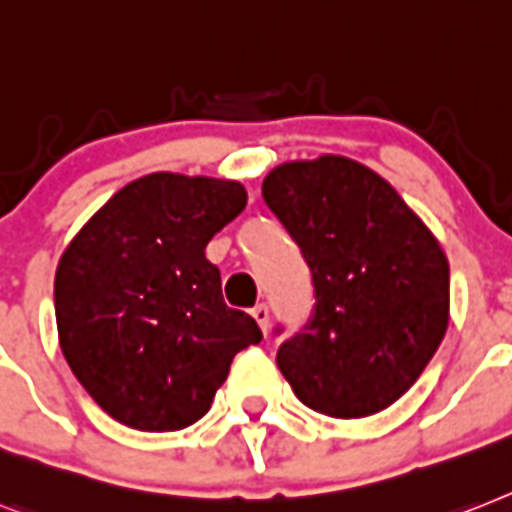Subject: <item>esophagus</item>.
<instances>
[{
  "mask_svg": "<svg viewBox=\"0 0 512 512\" xmlns=\"http://www.w3.org/2000/svg\"><path fill=\"white\" fill-rule=\"evenodd\" d=\"M251 316H253V319H256V322H259L261 332H264V335H266V329H269V308H266L264 303H259V306H253Z\"/></svg>",
  "mask_w": 512,
  "mask_h": 512,
  "instance_id": "1",
  "label": "esophagus"
}]
</instances>
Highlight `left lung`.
<instances>
[{"label":"left lung","mask_w":512,"mask_h":512,"mask_svg":"<svg viewBox=\"0 0 512 512\" xmlns=\"http://www.w3.org/2000/svg\"><path fill=\"white\" fill-rule=\"evenodd\" d=\"M298 243L314 314L277 350L303 405L332 418L384 411L421 377L450 319V266L384 177L345 159L285 162L261 185Z\"/></svg>","instance_id":"obj_1"}]
</instances>
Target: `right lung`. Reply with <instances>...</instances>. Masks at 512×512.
Wrapping results in <instances>:
<instances>
[{
    "label": "right lung",
    "instance_id": "add662e5",
    "mask_svg": "<svg viewBox=\"0 0 512 512\" xmlns=\"http://www.w3.org/2000/svg\"><path fill=\"white\" fill-rule=\"evenodd\" d=\"M235 180L154 172L117 190L54 277L59 348L114 421L177 432L211 408L259 324L222 298L206 243L246 209Z\"/></svg>",
    "mask_w": 512,
    "mask_h": 512
}]
</instances>
